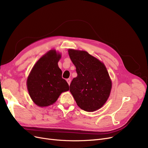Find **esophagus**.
Returning a JSON list of instances; mask_svg holds the SVG:
<instances>
[{
	"instance_id": "1",
	"label": "esophagus",
	"mask_w": 148,
	"mask_h": 148,
	"mask_svg": "<svg viewBox=\"0 0 148 148\" xmlns=\"http://www.w3.org/2000/svg\"><path fill=\"white\" fill-rule=\"evenodd\" d=\"M66 81H67V82H68V85H69L70 83H71V79H68L66 80Z\"/></svg>"
}]
</instances>
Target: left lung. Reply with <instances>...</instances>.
<instances>
[{"mask_svg":"<svg viewBox=\"0 0 148 148\" xmlns=\"http://www.w3.org/2000/svg\"><path fill=\"white\" fill-rule=\"evenodd\" d=\"M77 76L71 83L70 92L77 104L88 112L97 111L110 97L112 80L103 62L85 51L68 49Z\"/></svg>","mask_w":148,"mask_h":148,"instance_id":"left-lung-1","label":"left lung"}]
</instances>
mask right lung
<instances>
[{
    "mask_svg": "<svg viewBox=\"0 0 148 148\" xmlns=\"http://www.w3.org/2000/svg\"><path fill=\"white\" fill-rule=\"evenodd\" d=\"M62 54L51 49L35 63L28 76L27 86L34 103L40 107L53 105L62 92L69 91L66 81L62 79L58 62Z\"/></svg>",
    "mask_w": 148,
    "mask_h": 148,
    "instance_id": "add662e5",
    "label": "right lung"
}]
</instances>
